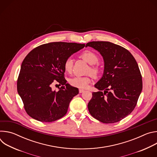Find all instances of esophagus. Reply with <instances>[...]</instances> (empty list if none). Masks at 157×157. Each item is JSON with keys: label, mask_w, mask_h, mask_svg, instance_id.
I'll return each mask as SVG.
<instances>
[{"label": "esophagus", "mask_w": 157, "mask_h": 157, "mask_svg": "<svg viewBox=\"0 0 157 157\" xmlns=\"http://www.w3.org/2000/svg\"><path fill=\"white\" fill-rule=\"evenodd\" d=\"M84 91V90H83V89H79V93H82Z\"/></svg>", "instance_id": "esophagus-1"}]
</instances>
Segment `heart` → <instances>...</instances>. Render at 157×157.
Wrapping results in <instances>:
<instances>
[{
    "instance_id": "heart-1",
    "label": "heart",
    "mask_w": 157,
    "mask_h": 157,
    "mask_svg": "<svg viewBox=\"0 0 157 157\" xmlns=\"http://www.w3.org/2000/svg\"><path fill=\"white\" fill-rule=\"evenodd\" d=\"M80 57L86 61L88 64L91 66L89 67L88 73H91V75L96 77L100 73V68L98 65H95L99 62V58L98 55L94 52L91 50H85L82 52ZM73 59L71 58H67L63 64V68L66 73H71L73 68ZM91 76H74L69 79V83L71 86L78 88H86L88 84L91 82Z\"/></svg>"
}]
</instances>
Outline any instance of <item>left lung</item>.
I'll use <instances>...</instances> for the list:
<instances>
[{
	"mask_svg": "<svg viewBox=\"0 0 157 157\" xmlns=\"http://www.w3.org/2000/svg\"><path fill=\"white\" fill-rule=\"evenodd\" d=\"M86 47L98 50L104 61L103 76L94 85L99 91L93 93L87 105L89 113L102 123L119 122L133 111L142 92L138 64L127 50L111 42L91 41Z\"/></svg>",
	"mask_w": 157,
	"mask_h": 157,
	"instance_id": "1",
	"label": "left lung"
}]
</instances>
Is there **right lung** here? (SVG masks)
Masks as SVG:
<instances>
[{
  "label": "right lung",
  "instance_id": "right-lung-1",
  "mask_svg": "<svg viewBox=\"0 0 157 157\" xmlns=\"http://www.w3.org/2000/svg\"><path fill=\"white\" fill-rule=\"evenodd\" d=\"M85 44L52 42L32 50L21 65L17 79V91L26 113L33 119L51 122L63 117L68 111L77 87L66 83L63 64ZM58 82L62 86L58 92L51 86Z\"/></svg>",
  "mask_w": 157,
  "mask_h": 157
}]
</instances>
